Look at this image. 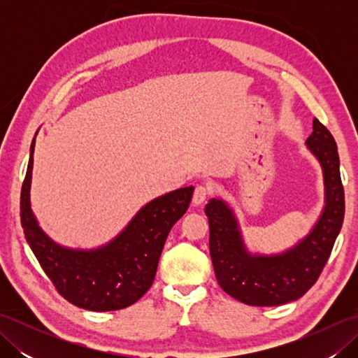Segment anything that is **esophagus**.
Returning a JSON list of instances; mask_svg holds the SVG:
<instances>
[{"mask_svg": "<svg viewBox=\"0 0 358 358\" xmlns=\"http://www.w3.org/2000/svg\"><path fill=\"white\" fill-rule=\"evenodd\" d=\"M209 195H210V191H209L208 186H204V185L196 186L195 191H194V196H192L194 206H200V204H203L204 201L208 200Z\"/></svg>", "mask_w": 358, "mask_h": 358, "instance_id": "obj_1", "label": "esophagus"}]
</instances>
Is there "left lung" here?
<instances>
[{
	"label": "left lung",
	"mask_w": 358,
	"mask_h": 358,
	"mask_svg": "<svg viewBox=\"0 0 358 358\" xmlns=\"http://www.w3.org/2000/svg\"><path fill=\"white\" fill-rule=\"evenodd\" d=\"M308 146L324 172L326 206L314 231L299 246L275 257H250L229 208L210 200L204 212L209 220V250L218 285L246 305L277 306L305 295L320 277L345 218V189L340 177L336 140L314 118Z\"/></svg>",
	"instance_id": "1"
}]
</instances>
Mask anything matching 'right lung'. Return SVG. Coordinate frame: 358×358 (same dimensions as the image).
Returning <instances> with one entry per match:
<instances>
[{"mask_svg":"<svg viewBox=\"0 0 358 358\" xmlns=\"http://www.w3.org/2000/svg\"><path fill=\"white\" fill-rule=\"evenodd\" d=\"M34 149L35 138L21 187L20 217L24 237L45 275L63 299L78 308L104 313L134 305L154 283L167 235L187 210L194 187L177 189L146 204L108 246L90 252L67 250L45 237L30 210Z\"/></svg>","mask_w":358,"mask_h":358,"instance_id":"obj_1","label":"right lung"}]
</instances>
